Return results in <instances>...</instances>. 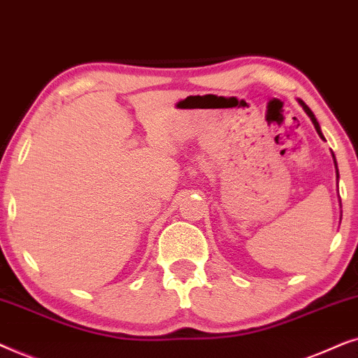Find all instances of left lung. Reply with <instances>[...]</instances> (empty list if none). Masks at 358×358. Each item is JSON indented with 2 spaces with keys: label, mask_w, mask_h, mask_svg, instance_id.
<instances>
[{
  "label": "left lung",
  "mask_w": 358,
  "mask_h": 358,
  "mask_svg": "<svg viewBox=\"0 0 358 358\" xmlns=\"http://www.w3.org/2000/svg\"><path fill=\"white\" fill-rule=\"evenodd\" d=\"M298 103L301 104L303 106V109H304V113L308 114L309 116V119H311L313 121V124H314V127H316V131H317V134H319V137H321V139L324 141V136H322V132H321V127H319V122H317V119H316V116H314L313 114V111L311 109H309L308 106H306V103L304 101H301V99H298ZM332 159H334V165H336V175H337V180H339V170H337V162H336V157H334V154H332Z\"/></svg>",
  "instance_id": "8db88e82"
}]
</instances>
